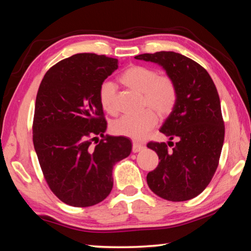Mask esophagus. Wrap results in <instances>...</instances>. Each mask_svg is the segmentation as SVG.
I'll list each match as a JSON object with an SVG mask.
<instances>
[{
  "label": "esophagus",
  "mask_w": 251,
  "mask_h": 251,
  "mask_svg": "<svg viewBox=\"0 0 251 251\" xmlns=\"http://www.w3.org/2000/svg\"><path fill=\"white\" fill-rule=\"evenodd\" d=\"M144 148H145V145H143V144H139V143L134 142V143H133V147H131V151H133V152H138V151H143Z\"/></svg>",
  "instance_id": "obj_1"
}]
</instances>
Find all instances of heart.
<instances>
[{"mask_svg":"<svg viewBox=\"0 0 251 251\" xmlns=\"http://www.w3.org/2000/svg\"><path fill=\"white\" fill-rule=\"evenodd\" d=\"M120 82L130 90L142 93L143 110L138 115H124L112 124L113 133L141 141L154 128L158 116H169L177 103V85L171 76L158 74L155 69L143 65H131L123 72ZM100 107L109 115H115L116 88L112 82H103L99 88Z\"/></svg>","mask_w":251,"mask_h":251,"instance_id":"b5f03b06","label":"heart"}]
</instances>
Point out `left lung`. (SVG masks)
<instances>
[{"instance_id":"obj_1","label":"left lung","mask_w":251,"mask_h":251,"mask_svg":"<svg viewBox=\"0 0 251 251\" xmlns=\"http://www.w3.org/2000/svg\"><path fill=\"white\" fill-rule=\"evenodd\" d=\"M135 58L163 66L178 91L175 108L159 129L177 142L147 144L160 159L147 174L148 187L166 201H189L209 184L222 154L225 125L217 88L201 65L179 53L161 50Z\"/></svg>"}]
</instances>
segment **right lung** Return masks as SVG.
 <instances>
[{
    "instance_id": "add662e5",
    "label": "right lung",
    "mask_w": 251,
    "mask_h": 251,
    "mask_svg": "<svg viewBox=\"0 0 251 251\" xmlns=\"http://www.w3.org/2000/svg\"><path fill=\"white\" fill-rule=\"evenodd\" d=\"M117 69L116 58L75 54L50 67L39 87L34 148L50 189L70 206L103 201L113 188V166L131 151L128 138L104 135L107 123L97 95Z\"/></svg>"
}]
</instances>
